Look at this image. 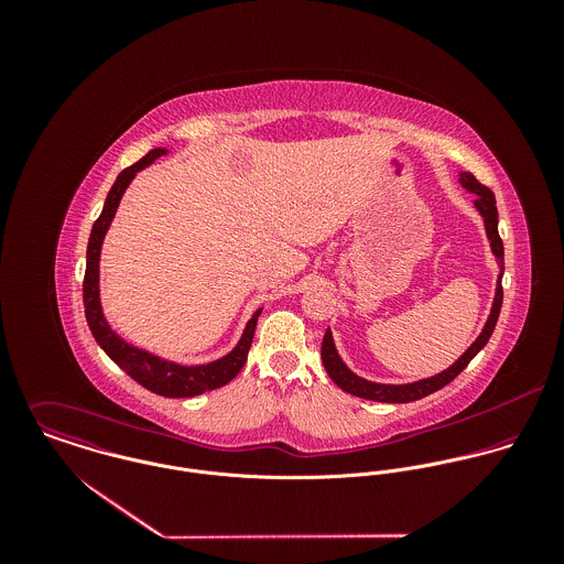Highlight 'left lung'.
<instances>
[{
    "label": "left lung",
    "mask_w": 564,
    "mask_h": 564,
    "mask_svg": "<svg viewBox=\"0 0 564 564\" xmlns=\"http://www.w3.org/2000/svg\"><path fill=\"white\" fill-rule=\"evenodd\" d=\"M458 182L463 184V188H467L469 193L476 195L474 199V206L478 208V213L482 215L484 230H486V237L490 241V251L492 256L497 258V264H499V275H497V286H495V297H492V306H490V315L484 323L482 332L480 336L471 343V347L452 365L447 367L445 371L432 376V378H425V380H419V382H410V384H380V382H369L360 376H356L345 362L343 358L338 356L336 351V345H334V338H332V332L329 327L325 329V336H323L322 343V360L327 376L332 378V382L343 389L345 393L349 395H356V398H362V400H371V402H384V403H408L416 402L425 395H432L434 391L443 389L445 384H449L474 358L476 354L482 349L484 345L488 343L497 319H499V311H501V302H503V289H501V275H503V242L499 239V230H497V206H495V195L488 186L480 184L476 180L474 173L469 171H463Z\"/></svg>",
    "instance_id": "obj_1"
}]
</instances>
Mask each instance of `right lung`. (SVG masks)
<instances>
[{
    "label": "right lung",
    "instance_id": "add662e5",
    "mask_svg": "<svg viewBox=\"0 0 564 564\" xmlns=\"http://www.w3.org/2000/svg\"><path fill=\"white\" fill-rule=\"evenodd\" d=\"M164 154H169L166 148L152 150L141 161L123 169L117 175L112 188L108 191L101 215L93 224V230H90V237H88V247H86V271H84V284H82L84 315H86V323H88L97 345L110 356V360L115 365H119L141 387H145L148 391L162 395V398H195V395H202L206 391L226 387L232 378L239 376L242 365L247 362V351L251 347L253 329H256V322H258V315L262 313V308H258L251 315V319L247 322L245 329H242L241 340L237 343V347L230 354H226L219 360L206 362V365L186 367V365L164 360L156 354L139 349V347L130 345L128 340H123L106 322L104 311H101V302H99L101 242H104V237H106V232H108V228L115 219L119 202H121L126 188L130 186V182L134 180V175L141 169L150 166L156 159L164 156Z\"/></svg>",
    "mask_w": 564,
    "mask_h": 564
}]
</instances>
